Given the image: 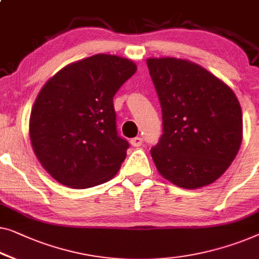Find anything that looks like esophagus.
<instances>
[{
  "instance_id": "1",
  "label": "esophagus",
  "mask_w": 259,
  "mask_h": 259,
  "mask_svg": "<svg viewBox=\"0 0 259 259\" xmlns=\"http://www.w3.org/2000/svg\"><path fill=\"white\" fill-rule=\"evenodd\" d=\"M131 145L133 146V147H139V146L142 145V138L140 137H136L133 139H131Z\"/></svg>"
}]
</instances>
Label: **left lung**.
<instances>
[{"label":"left lung","instance_id":"1","mask_svg":"<svg viewBox=\"0 0 259 259\" xmlns=\"http://www.w3.org/2000/svg\"><path fill=\"white\" fill-rule=\"evenodd\" d=\"M163 134L151 154L157 171L173 185L196 189L215 182L237 155L242 108L220 78L187 59L148 58Z\"/></svg>","mask_w":259,"mask_h":259}]
</instances>
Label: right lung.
Returning <instances> with one entry per match:
<instances>
[{
	"label": "right lung",
	"instance_id": "obj_1",
	"mask_svg": "<svg viewBox=\"0 0 259 259\" xmlns=\"http://www.w3.org/2000/svg\"><path fill=\"white\" fill-rule=\"evenodd\" d=\"M136 63L98 54L59 70L40 90L29 120L37 159L56 181L74 189L107 182L130 147L118 136L113 97Z\"/></svg>",
	"mask_w": 259,
	"mask_h": 259
}]
</instances>
